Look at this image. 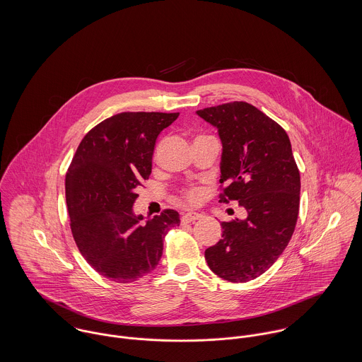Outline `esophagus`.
Listing matches in <instances>:
<instances>
[{"label": "esophagus", "mask_w": 362, "mask_h": 362, "mask_svg": "<svg viewBox=\"0 0 362 362\" xmlns=\"http://www.w3.org/2000/svg\"><path fill=\"white\" fill-rule=\"evenodd\" d=\"M202 217L201 213H197V211H189V213H185L182 214L181 217V221L182 223H191V221H195V220H199Z\"/></svg>", "instance_id": "34e87169"}]
</instances>
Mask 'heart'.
I'll return each mask as SVG.
<instances>
[{
  "mask_svg": "<svg viewBox=\"0 0 362 362\" xmlns=\"http://www.w3.org/2000/svg\"><path fill=\"white\" fill-rule=\"evenodd\" d=\"M199 198H201V189H198V188H189V189L185 191V199H187L188 202L195 204V202L199 201Z\"/></svg>",
  "mask_w": 362,
  "mask_h": 362,
  "instance_id": "b5f03b06",
  "label": "heart"
}]
</instances>
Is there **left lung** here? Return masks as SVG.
Returning <instances> with one entry per match:
<instances>
[{
	"label": "left lung",
	"instance_id": "1",
	"mask_svg": "<svg viewBox=\"0 0 362 362\" xmlns=\"http://www.w3.org/2000/svg\"><path fill=\"white\" fill-rule=\"evenodd\" d=\"M197 114L221 139L220 202L238 201L247 210L245 218L221 223V240L207 248L205 259L218 277L245 283L264 273L291 240L300 171L287 132L252 104H220Z\"/></svg>",
	"mask_w": 362,
	"mask_h": 362
}]
</instances>
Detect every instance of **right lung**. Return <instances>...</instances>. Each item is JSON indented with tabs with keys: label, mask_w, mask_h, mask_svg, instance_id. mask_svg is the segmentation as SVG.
I'll use <instances>...</instances> for the list:
<instances>
[{
	"label": "right lung",
	"mask_w": 362,
	"mask_h": 362,
	"mask_svg": "<svg viewBox=\"0 0 362 362\" xmlns=\"http://www.w3.org/2000/svg\"><path fill=\"white\" fill-rule=\"evenodd\" d=\"M180 112H119L92 128L65 177L71 231L86 262L115 283H134L155 270L167 231L180 214L163 210L146 223L132 206L152 173L158 134Z\"/></svg>",
	"instance_id": "right-lung-1"
}]
</instances>
